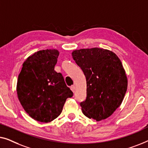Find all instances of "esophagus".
<instances>
[{"label":"esophagus","mask_w":148,"mask_h":148,"mask_svg":"<svg viewBox=\"0 0 148 148\" xmlns=\"http://www.w3.org/2000/svg\"><path fill=\"white\" fill-rule=\"evenodd\" d=\"M70 89H71V90H72L73 92H75V86H74V85H72V86H70Z\"/></svg>","instance_id":"1"}]
</instances>
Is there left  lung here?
<instances>
[{"instance_id": "obj_1", "label": "left lung", "mask_w": 148, "mask_h": 148, "mask_svg": "<svg viewBox=\"0 0 148 148\" xmlns=\"http://www.w3.org/2000/svg\"><path fill=\"white\" fill-rule=\"evenodd\" d=\"M72 56L86 80L83 114L97 121L105 119L121 105L127 89L121 62L113 51L99 47L76 49Z\"/></svg>"}]
</instances>
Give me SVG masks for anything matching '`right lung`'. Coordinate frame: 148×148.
I'll use <instances>...</instances> for the list:
<instances>
[{
  "label": "right lung",
  "mask_w": 148,
  "mask_h": 148,
  "mask_svg": "<svg viewBox=\"0 0 148 148\" xmlns=\"http://www.w3.org/2000/svg\"><path fill=\"white\" fill-rule=\"evenodd\" d=\"M59 51L45 49L27 58L18 76V99L26 113L39 122L52 121L61 114L73 92L61 73L54 70Z\"/></svg>",
  "instance_id": "1"
}]
</instances>
